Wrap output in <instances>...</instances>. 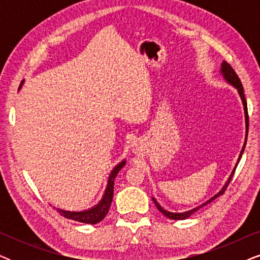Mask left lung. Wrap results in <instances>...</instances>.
<instances>
[{"label": "left lung", "mask_w": 260, "mask_h": 260, "mask_svg": "<svg viewBox=\"0 0 260 260\" xmlns=\"http://www.w3.org/2000/svg\"><path fill=\"white\" fill-rule=\"evenodd\" d=\"M221 73H222V76L225 77V79H226L227 81H229L230 84H232L233 86L237 88L238 92H239V94H240V97H241V101H243V104H244L245 116H246V127H247V133H248V113H247V103H246V99H245L243 84H241V81H240V79H239V77H238V74L236 73V71H234V70L232 69V66H231L230 63H227L226 61H223V62H222V65H221ZM246 140H247V134H246ZM245 145H246V143H245ZM245 145H244L243 150H241V152H240V157H241V156H243V152H244V150H245ZM240 157H239V158H240ZM234 172H236V169L233 170L232 175L230 176V179H229V181H227V183L225 184V186H223L222 189L220 190L219 193L215 195V197H213V198L211 199V200H208L207 202H205L204 205L199 206V207L194 208V209H190V211H188V212H184V213H172V212H168V211H166V209H163V208L161 207V206H159V205L157 204V202H156V200H155L154 198H152V200H154L155 205H156V207H157L158 211L161 212V213H163V214H165V215L167 216V218L173 219V220H184V219L189 218V216H190L191 214H193L194 212L199 211V209H200L201 207H204V206H206L207 204H209V202H212L213 200H214V199H216L218 197H220V195H222L223 193H225V190L227 189V187H229V184H230V182H231V180H232Z\"/></svg>", "instance_id": "1"}]
</instances>
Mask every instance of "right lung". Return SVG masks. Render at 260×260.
<instances>
[{
  "label": "right lung",
  "mask_w": 260,
  "mask_h": 260,
  "mask_svg": "<svg viewBox=\"0 0 260 260\" xmlns=\"http://www.w3.org/2000/svg\"><path fill=\"white\" fill-rule=\"evenodd\" d=\"M124 165H125V161H123L120 165L117 166L116 168L112 170L111 175L109 176L108 187H106V189H105L104 197H103L102 201L99 202L97 206H94L93 208L88 209V211H84V212H70V211H63V209L56 208L58 209V212L67 219L76 220V221L84 222V223H91V225H94V223H98L99 221H102V220L105 218V215L108 214L110 205H111V202H112L113 184H115V179H116L117 174L119 173V170L124 167Z\"/></svg>",
  "instance_id": "add662e5"
}]
</instances>
